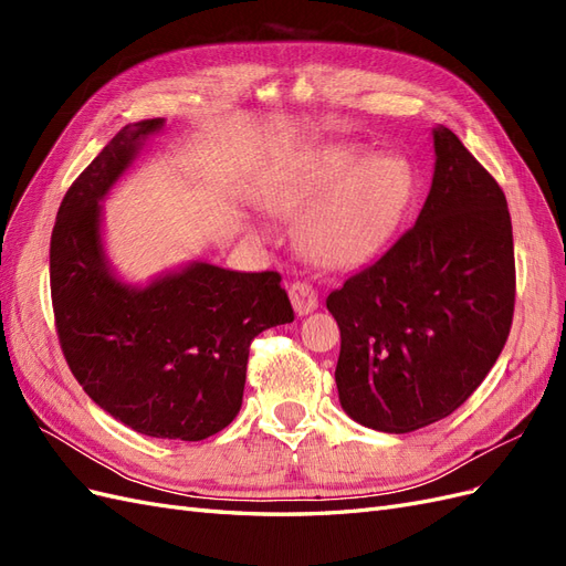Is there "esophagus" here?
Instances as JSON below:
<instances>
[{"mask_svg":"<svg viewBox=\"0 0 566 566\" xmlns=\"http://www.w3.org/2000/svg\"><path fill=\"white\" fill-rule=\"evenodd\" d=\"M290 302H293L295 312L300 316L312 314L318 306V290L306 281H295L293 285H290Z\"/></svg>","mask_w":566,"mask_h":566,"instance_id":"esophagus-1","label":"esophagus"}]
</instances>
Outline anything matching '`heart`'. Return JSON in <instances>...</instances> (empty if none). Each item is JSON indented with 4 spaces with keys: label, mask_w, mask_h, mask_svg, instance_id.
<instances>
[{
    "label": "heart",
    "mask_w": 566,
    "mask_h": 566,
    "mask_svg": "<svg viewBox=\"0 0 566 566\" xmlns=\"http://www.w3.org/2000/svg\"><path fill=\"white\" fill-rule=\"evenodd\" d=\"M410 196V175L399 160L361 158L335 150L297 179L273 188L269 212L304 219L302 248L312 260L347 266L364 260L397 224Z\"/></svg>",
    "instance_id": "obj_1"
}]
</instances>
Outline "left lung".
Masks as SVG:
<instances>
[{
  "label": "left lung",
  "mask_w": 566,
  "mask_h": 566,
  "mask_svg": "<svg viewBox=\"0 0 566 566\" xmlns=\"http://www.w3.org/2000/svg\"><path fill=\"white\" fill-rule=\"evenodd\" d=\"M418 221L325 300L339 325L347 416L406 434L451 416L484 382L515 314L507 200L458 136L434 129Z\"/></svg>",
  "instance_id": "obj_1"
}]
</instances>
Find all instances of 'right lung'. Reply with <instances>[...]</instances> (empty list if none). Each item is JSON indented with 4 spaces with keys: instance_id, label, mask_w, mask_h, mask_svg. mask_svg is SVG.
<instances>
[{
    "instance_id": "right-lung-1",
    "label": "right lung",
    "mask_w": 566,
    "mask_h": 566,
    "mask_svg": "<svg viewBox=\"0 0 566 566\" xmlns=\"http://www.w3.org/2000/svg\"><path fill=\"white\" fill-rule=\"evenodd\" d=\"M163 117L119 129L67 188L49 248L51 306L67 368L134 432L200 441L243 403L252 339L295 312L281 273L191 264L144 290L111 276L98 200Z\"/></svg>"
}]
</instances>
